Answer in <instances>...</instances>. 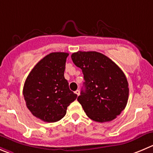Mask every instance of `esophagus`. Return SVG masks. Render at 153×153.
<instances>
[{
    "label": "esophagus",
    "mask_w": 153,
    "mask_h": 153,
    "mask_svg": "<svg viewBox=\"0 0 153 153\" xmlns=\"http://www.w3.org/2000/svg\"><path fill=\"white\" fill-rule=\"evenodd\" d=\"M75 94H76V95H79V90H76V91H75Z\"/></svg>",
    "instance_id": "1"
}]
</instances>
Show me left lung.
I'll list each match as a JSON object with an SVG mask.
<instances>
[{
	"label": "left lung",
	"instance_id": "8db88e82",
	"mask_svg": "<svg viewBox=\"0 0 153 153\" xmlns=\"http://www.w3.org/2000/svg\"><path fill=\"white\" fill-rule=\"evenodd\" d=\"M73 62L84 75V86L77 101L88 117L98 123L113 120L126 108L128 83L119 67L104 54L79 51Z\"/></svg>",
	"mask_w": 153,
	"mask_h": 153
}]
</instances>
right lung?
Listing matches in <instances>:
<instances>
[{"mask_svg":"<svg viewBox=\"0 0 153 153\" xmlns=\"http://www.w3.org/2000/svg\"><path fill=\"white\" fill-rule=\"evenodd\" d=\"M67 52H52L40 61L27 76L23 88L26 106L35 117L55 123L65 116L77 95L64 76Z\"/></svg>","mask_w":153,"mask_h":153,"instance_id":"1","label":"right lung"}]
</instances>
